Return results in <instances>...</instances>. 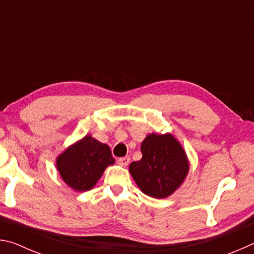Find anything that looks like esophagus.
Here are the masks:
<instances>
[{"instance_id": "34e87169", "label": "esophagus", "mask_w": 254, "mask_h": 254, "mask_svg": "<svg viewBox=\"0 0 254 254\" xmlns=\"http://www.w3.org/2000/svg\"><path fill=\"white\" fill-rule=\"evenodd\" d=\"M128 162H130V158L128 157H122L118 159V163L122 167H127L128 165Z\"/></svg>"}]
</instances>
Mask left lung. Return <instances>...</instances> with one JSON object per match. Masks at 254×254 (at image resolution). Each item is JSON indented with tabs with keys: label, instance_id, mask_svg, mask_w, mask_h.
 <instances>
[{
	"label": "left lung",
	"instance_id": "obj_1",
	"mask_svg": "<svg viewBox=\"0 0 254 254\" xmlns=\"http://www.w3.org/2000/svg\"><path fill=\"white\" fill-rule=\"evenodd\" d=\"M142 159L128 171L139 188L153 198H166L184 183L189 162L182 144L170 133H151L141 143Z\"/></svg>",
	"mask_w": 254,
	"mask_h": 254
}]
</instances>
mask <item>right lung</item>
<instances>
[{
  "mask_svg": "<svg viewBox=\"0 0 254 254\" xmlns=\"http://www.w3.org/2000/svg\"><path fill=\"white\" fill-rule=\"evenodd\" d=\"M109 145L86 135L57 157V169L64 182L77 191L95 186L107 167L113 165Z\"/></svg>",
  "mask_w": 254,
  "mask_h": 254,
  "instance_id": "1",
  "label": "right lung"
}]
</instances>
